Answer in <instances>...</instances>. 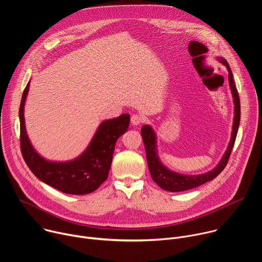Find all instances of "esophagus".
<instances>
[{"mask_svg": "<svg viewBox=\"0 0 262 262\" xmlns=\"http://www.w3.org/2000/svg\"><path fill=\"white\" fill-rule=\"evenodd\" d=\"M143 121V117L141 115H138V114H134L130 118V122L133 125H140Z\"/></svg>", "mask_w": 262, "mask_h": 262, "instance_id": "esophagus-1", "label": "esophagus"}]
</instances>
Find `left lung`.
I'll use <instances>...</instances> for the list:
<instances>
[{"instance_id":"obj_1","label":"left lung","mask_w":262,"mask_h":262,"mask_svg":"<svg viewBox=\"0 0 262 262\" xmlns=\"http://www.w3.org/2000/svg\"><path fill=\"white\" fill-rule=\"evenodd\" d=\"M215 59L224 66L228 71V83L229 89L232 95V101H233V121H232V127H231V136L228 143V146L221 157L218 164L211 170L199 173V175H184V173H180L177 171H173L169 169L167 166H165L162 161L160 160V157L158 155L157 150V136L153 127L149 124H145L141 128V135L143 138V142L145 145L146 150V157H147V163L149 167L150 175L153 179V181L162 189L170 192H180L192 189L194 187H198L200 185H203L209 181H212L215 179L219 173L223 170L225 167L228 158L230 156L232 147L234 145V141L236 138L238 125H239V119H241V105H239V98L237 91L235 89V84L233 81V75L231 73L230 67L226 59L221 56H216Z\"/></svg>"}]
</instances>
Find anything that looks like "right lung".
<instances>
[{
    "label": "right lung",
    "instance_id": "1",
    "mask_svg": "<svg viewBox=\"0 0 262 262\" xmlns=\"http://www.w3.org/2000/svg\"><path fill=\"white\" fill-rule=\"evenodd\" d=\"M29 89L30 82L19 108L20 146L28 166L40 181L63 193L82 195L94 192L108 178L116 141L127 130L130 116L122 114L102 121L89 146L76 158L66 161L48 160L37 152L27 133L25 105Z\"/></svg>",
    "mask_w": 262,
    "mask_h": 262
}]
</instances>
